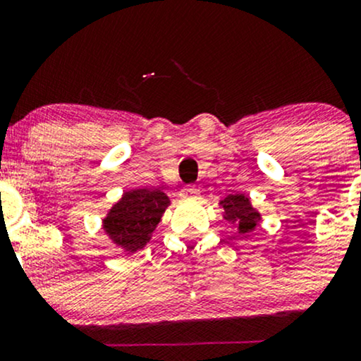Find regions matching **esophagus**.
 <instances>
[{
    "mask_svg": "<svg viewBox=\"0 0 361 361\" xmlns=\"http://www.w3.org/2000/svg\"><path fill=\"white\" fill-rule=\"evenodd\" d=\"M198 188H195V186H185L183 190H181V197L185 198V200H195V198H198Z\"/></svg>",
    "mask_w": 361,
    "mask_h": 361,
    "instance_id": "34e87169",
    "label": "esophagus"
}]
</instances>
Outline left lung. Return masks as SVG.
Segmentation results:
<instances>
[{
	"label": "left lung",
	"instance_id": "obj_1",
	"mask_svg": "<svg viewBox=\"0 0 361 361\" xmlns=\"http://www.w3.org/2000/svg\"><path fill=\"white\" fill-rule=\"evenodd\" d=\"M219 207L224 210L222 217L233 226L238 227V235H250L261 222V214L251 204V198L244 193L227 195L219 200Z\"/></svg>",
	"mask_w": 361,
	"mask_h": 361
}]
</instances>
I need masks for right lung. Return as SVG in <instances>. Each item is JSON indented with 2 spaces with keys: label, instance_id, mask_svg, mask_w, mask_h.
Here are the masks:
<instances>
[{
  "label": "right lung",
  "instance_id": "add662e5",
  "mask_svg": "<svg viewBox=\"0 0 361 361\" xmlns=\"http://www.w3.org/2000/svg\"><path fill=\"white\" fill-rule=\"evenodd\" d=\"M169 204L161 190H127L102 219L103 233L123 255H134L151 241Z\"/></svg>",
  "mask_w": 361,
  "mask_h": 361
}]
</instances>
